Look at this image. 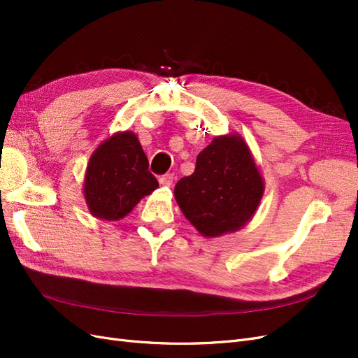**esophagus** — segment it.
<instances>
[{"label":"esophagus","mask_w":358,"mask_h":358,"mask_svg":"<svg viewBox=\"0 0 358 358\" xmlns=\"http://www.w3.org/2000/svg\"><path fill=\"white\" fill-rule=\"evenodd\" d=\"M173 180H175V176H173V175H164V176L159 178V183L162 187H171Z\"/></svg>","instance_id":"obj_1"}]
</instances>
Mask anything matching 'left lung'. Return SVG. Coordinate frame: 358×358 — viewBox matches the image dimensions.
Instances as JSON below:
<instances>
[{
  "label": "left lung",
  "instance_id": "left-lung-1",
  "mask_svg": "<svg viewBox=\"0 0 358 358\" xmlns=\"http://www.w3.org/2000/svg\"><path fill=\"white\" fill-rule=\"evenodd\" d=\"M264 179L243 137L216 136L197 157L196 170L175 187L185 218L204 237L239 231L252 220Z\"/></svg>",
  "mask_w": 358,
  "mask_h": 358
}]
</instances>
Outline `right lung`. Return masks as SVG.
<instances>
[{
    "instance_id": "right-lung-1",
    "label": "right lung",
    "mask_w": 358,
    "mask_h": 358,
    "mask_svg": "<svg viewBox=\"0 0 358 358\" xmlns=\"http://www.w3.org/2000/svg\"><path fill=\"white\" fill-rule=\"evenodd\" d=\"M133 131H117L99 145L85 171L83 197L92 216L119 221L158 188Z\"/></svg>"
}]
</instances>
